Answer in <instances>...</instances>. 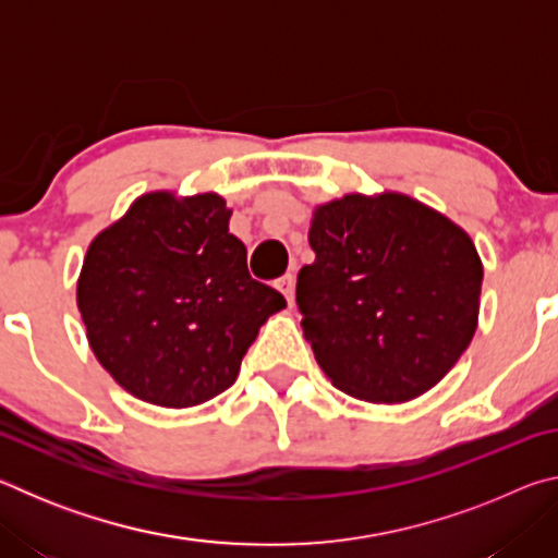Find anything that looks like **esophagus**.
I'll return each mask as SVG.
<instances>
[{
    "label": "esophagus",
    "mask_w": 558,
    "mask_h": 558,
    "mask_svg": "<svg viewBox=\"0 0 558 558\" xmlns=\"http://www.w3.org/2000/svg\"><path fill=\"white\" fill-rule=\"evenodd\" d=\"M276 288L282 292V298L288 300V305H292V300H295V278H292V276H282V278L276 282Z\"/></svg>",
    "instance_id": "obj_1"
}]
</instances>
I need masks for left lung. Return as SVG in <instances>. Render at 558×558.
<instances>
[{"label":"left lung","mask_w":558,"mask_h":558,"mask_svg":"<svg viewBox=\"0 0 558 558\" xmlns=\"http://www.w3.org/2000/svg\"><path fill=\"white\" fill-rule=\"evenodd\" d=\"M298 272L302 332L339 391L403 403L433 389L477 327L483 263L470 235L405 194L315 209Z\"/></svg>","instance_id":"1"}]
</instances>
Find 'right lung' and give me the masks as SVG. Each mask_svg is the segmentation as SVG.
<instances>
[{"mask_svg":"<svg viewBox=\"0 0 558 558\" xmlns=\"http://www.w3.org/2000/svg\"><path fill=\"white\" fill-rule=\"evenodd\" d=\"M219 194L140 196L88 245L78 310L93 354L122 389L165 409L229 389L286 298L253 280Z\"/></svg>","mask_w":558,"mask_h":558,"instance_id":"obj_1","label":"right lung"}]
</instances>
